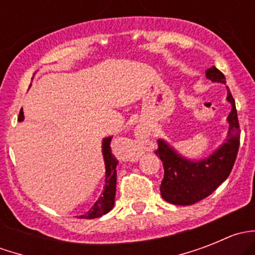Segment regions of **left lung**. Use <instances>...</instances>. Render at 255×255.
Instances as JSON below:
<instances>
[{
  "instance_id": "8db88e82",
  "label": "left lung",
  "mask_w": 255,
  "mask_h": 255,
  "mask_svg": "<svg viewBox=\"0 0 255 255\" xmlns=\"http://www.w3.org/2000/svg\"><path fill=\"white\" fill-rule=\"evenodd\" d=\"M207 79L226 84V78L216 66L206 71ZM227 101L232 105L228 115V137L212 155L204 160L190 161L176 153L168 143L158 140L155 154L164 166V179L160 185L161 196L174 205H194L210 196L232 171L238 154L241 129L236 102L227 86Z\"/></svg>"
}]
</instances>
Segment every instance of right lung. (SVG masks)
I'll use <instances>...</instances> for the list:
<instances>
[{
    "label": "right lung",
    "instance_id": "1",
    "mask_svg": "<svg viewBox=\"0 0 255 255\" xmlns=\"http://www.w3.org/2000/svg\"><path fill=\"white\" fill-rule=\"evenodd\" d=\"M24 120V115H23V110H20L19 116H18V121ZM111 137H107L104 139L102 143V153H104L105 165H106V184L104 186V192L100 196V199L95 202V205L87 211L85 215L80 216V218H97L101 217L102 215H106L107 212L113 208L115 205V196H116V181H117V173H116V166H117L118 160L116 156L112 154L111 150Z\"/></svg>",
    "mask_w": 255,
    "mask_h": 255
}]
</instances>
